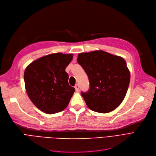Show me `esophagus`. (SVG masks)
Returning a JSON list of instances; mask_svg holds the SVG:
<instances>
[{
  "instance_id": "34e87169",
  "label": "esophagus",
  "mask_w": 156,
  "mask_h": 156,
  "mask_svg": "<svg viewBox=\"0 0 156 156\" xmlns=\"http://www.w3.org/2000/svg\"><path fill=\"white\" fill-rule=\"evenodd\" d=\"M75 89H76V91H79V86L78 84H76L75 86Z\"/></svg>"
}]
</instances>
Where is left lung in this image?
Instances as JSON below:
<instances>
[{"instance_id": "obj_1", "label": "left lung", "mask_w": 156, "mask_h": 156, "mask_svg": "<svg viewBox=\"0 0 156 156\" xmlns=\"http://www.w3.org/2000/svg\"><path fill=\"white\" fill-rule=\"evenodd\" d=\"M77 62L90 81L89 90L81 92L87 106L100 113L115 110L123 101L130 82L124 58L100 50L79 54Z\"/></svg>"}]
</instances>
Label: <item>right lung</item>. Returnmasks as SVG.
Instances as JSON below:
<instances>
[{
	"label": "right lung",
	"instance_id": "add662e5",
	"mask_svg": "<svg viewBox=\"0 0 156 156\" xmlns=\"http://www.w3.org/2000/svg\"><path fill=\"white\" fill-rule=\"evenodd\" d=\"M72 58V54H51L35 60L26 68L24 80L27 93L42 112L55 114L69 105L75 88L69 85L65 69Z\"/></svg>",
	"mask_w": 156,
	"mask_h": 156
}]
</instances>
